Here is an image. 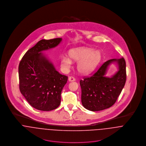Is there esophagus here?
Returning <instances> with one entry per match:
<instances>
[{
  "instance_id": "esophagus-1",
  "label": "esophagus",
  "mask_w": 146,
  "mask_h": 146,
  "mask_svg": "<svg viewBox=\"0 0 146 146\" xmlns=\"http://www.w3.org/2000/svg\"><path fill=\"white\" fill-rule=\"evenodd\" d=\"M76 80V79L74 78V77H72V76H70V77H68V81L69 82H74V81H75Z\"/></svg>"
}]
</instances>
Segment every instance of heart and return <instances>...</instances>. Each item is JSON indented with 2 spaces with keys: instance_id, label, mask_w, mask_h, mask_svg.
I'll use <instances>...</instances> for the list:
<instances>
[{
  "instance_id": "1",
  "label": "heart",
  "mask_w": 146,
  "mask_h": 146,
  "mask_svg": "<svg viewBox=\"0 0 146 146\" xmlns=\"http://www.w3.org/2000/svg\"><path fill=\"white\" fill-rule=\"evenodd\" d=\"M69 57L63 56L61 58V66L63 69H68L72 61L78 62L77 70L83 75L92 73L98 66L102 58V54L98 50L80 47L71 49L68 52Z\"/></svg>"
}]
</instances>
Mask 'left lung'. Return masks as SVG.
Returning <instances> with one entry per match:
<instances>
[{
    "label": "left lung",
    "mask_w": 146,
    "mask_h": 146,
    "mask_svg": "<svg viewBox=\"0 0 146 146\" xmlns=\"http://www.w3.org/2000/svg\"><path fill=\"white\" fill-rule=\"evenodd\" d=\"M113 63L117 64L118 70L111 77H106L108 68ZM126 78V63L123 58L104 62L91 77L80 81L84 107L91 111H98L111 107L120 94Z\"/></svg>",
    "instance_id": "left-lung-1"
}]
</instances>
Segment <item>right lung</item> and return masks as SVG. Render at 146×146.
<instances>
[{
	"instance_id": "add662e5",
	"label": "right lung",
	"mask_w": 146,
	"mask_h": 146,
	"mask_svg": "<svg viewBox=\"0 0 146 146\" xmlns=\"http://www.w3.org/2000/svg\"><path fill=\"white\" fill-rule=\"evenodd\" d=\"M62 38L42 39L28 50L19 66L20 90L29 104L44 111L57 108L61 104L67 76L58 72L43 51L54 48Z\"/></svg>"
}]
</instances>
